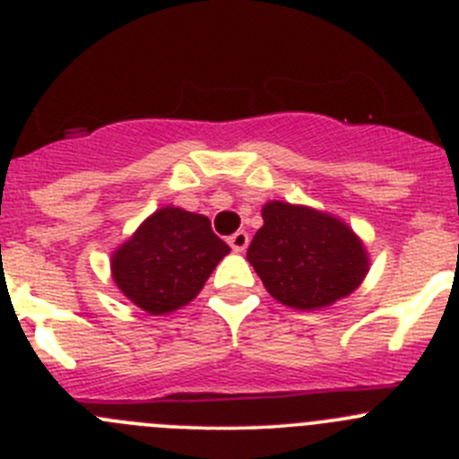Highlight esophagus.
I'll return each instance as SVG.
<instances>
[{
    "mask_svg": "<svg viewBox=\"0 0 459 459\" xmlns=\"http://www.w3.org/2000/svg\"><path fill=\"white\" fill-rule=\"evenodd\" d=\"M229 244H230V248H233L235 253H244V251H247V247H248V233H247V230H238L235 235H230Z\"/></svg>",
    "mask_w": 459,
    "mask_h": 459,
    "instance_id": "esophagus-1",
    "label": "esophagus"
}]
</instances>
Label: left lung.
<instances>
[{"mask_svg":"<svg viewBox=\"0 0 459 459\" xmlns=\"http://www.w3.org/2000/svg\"><path fill=\"white\" fill-rule=\"evenodd\" d=\"M247 259L277 302L317 311L353 293L368 273L362 239L342 220L308 206L268 202Z\"/></svg>","mask_w":459,"mask_h":459,"instance_id":"8db88e82","label":"left lung"}]
</instances>
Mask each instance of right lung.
<instances>
[{
  "mask_svg": "<svg viewBox=\"0 0 459 459\" xmlns=\"http://www.w3.org/2000/svg\"><path fill=\"white\" fill-rule=\"evenodd\" d=\"M229 244L211 220L178 206H164L142 221L110 259L117 289L151 316L178 311L195 299Z\"/></svg>",
  "mask_w": 459,
  "mask_h": 459,
  "instance_id": "obj_1",
  "label": "right lung"
}]
</instances>
